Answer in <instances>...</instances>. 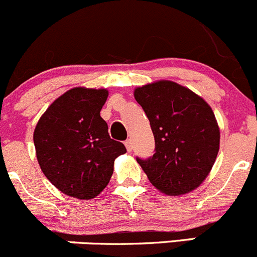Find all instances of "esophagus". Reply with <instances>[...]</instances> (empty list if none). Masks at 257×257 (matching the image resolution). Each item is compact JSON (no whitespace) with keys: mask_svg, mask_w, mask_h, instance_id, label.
Returning a JSON list of instances; mask_svg holds the SVG:
<instances>
[{"mask_svg":"<svg viewBox=\"0 0 257 257\" xmlns=\"http://www.w3.org/2000/svg\"><path fill=\"white\" fill-rule=\"evenodd\" d=\"M125 146H126V150H127V152H131L132 151V142H131V140H127V141H125Z\"/></svg>","mask_w":257,"mask_h":257,"instance_id":"34e87169","label":"esophagus"}]
</instances>
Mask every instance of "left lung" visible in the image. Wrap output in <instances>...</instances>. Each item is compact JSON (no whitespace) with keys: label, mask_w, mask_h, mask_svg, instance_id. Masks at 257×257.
Wrapping results in <instances>:
<instances>
[{"label":"left lung","mask_w":257,"mask_h":257,"mask_svg":"<svg viewBox=\"0 0 257 257\" xmlns=\"http://www.w3.org/2000/svg\"><path fill=\"white\" fill-rule=\"evenodd\" d=\"M135 100L150 121L156 152L137 159L160 192L180 196L206 180L220 149V128L211 106L174 81L159 80L136 87Z\"/></svg>","instance_id":"obj_1"}]
</instances>
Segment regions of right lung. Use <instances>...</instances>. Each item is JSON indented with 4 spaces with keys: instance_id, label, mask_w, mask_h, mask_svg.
<instances>
[{
    "instance_id": "add662e5",
    "label": "right lung",
    "mask_w": 257,
    "mask_h": 257,
    "mask_svg": "<svg viewBox=\"0 0 257 257\" xmlns=\"http://www.w3.org/2000/svg\"><path fill=\"white\" fill-rule=\"evenodd\" d=\"M107 97L106 88H71L48 106L35 127L43 175L67 196H97L110 182L116 157L126 152L100 116Z\"/></svg>"
}]
</instances>
